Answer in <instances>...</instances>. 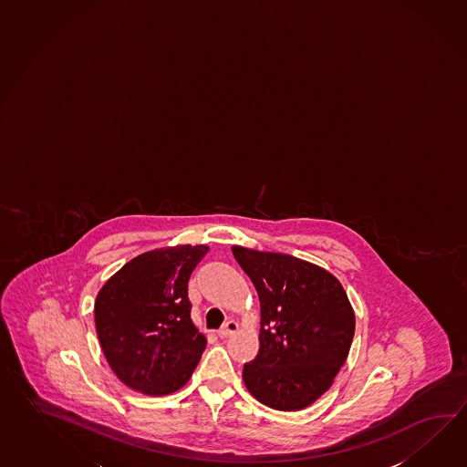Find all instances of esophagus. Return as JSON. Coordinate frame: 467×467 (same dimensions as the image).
<instances>
[{"label":"esophagus","mask_w":467,"mask_h":467,"mask_svg":"<svg viewBox=\"0 0 467 467\" xmlns=\"http://www.w3.org/2000/svg\"><path fill=\"white\" fill-rule=\"evenodd\" d=\"M236 331H238V323L233 321V319H229L228 323L224 324V326L219 329L218 336L221 339H224V337H228V336L236 333Z\"/></svg>","instance_id":"34e87169"}]
</instances>
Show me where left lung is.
<instances>
[{"label": "left lung", "mask_w": 467, "mask_h": 467, "mask_svg": "<svg viewBox=\"0 0 467 467\" xmlns=\"http://www.w3.org/2000/svg\"><path fill=\"white\" fill-rule=\"evenodd\" d=\"M231 249L261 305L259 352L244 364V384L267 408L305 410L349 354L356 319L348 295L329 271L299 257Z\"/></svg>", "instance_id": "left-lung-1"}]
</instances>
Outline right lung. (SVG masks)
<instances>
[{"label":"right lung","instance_id":"add662e5","mask_svg":"<svg viewBox=\"0 0 467 467\" xmlns=\"http://www.w3.org/2000/svg\"><path fill=\"white\" fill-rule=\"evenodd\" d=\"M208 246L154 249L126 263L96 296L95 323L118 379L148 396L182 389L206 337L191 321L188 281Z\"/></svg>","mask_w":467,"mask_h":467}]
</instances>
